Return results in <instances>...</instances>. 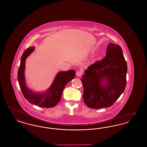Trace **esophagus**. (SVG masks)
<instances>
[{
	"mask_svg": "<svg viewBox=\"0 0 147 147\" xmlns=\"http://www.w3.org/2000/svg\"><path fill=\"white\" fill-rule=\"evenodd\" d=\"M82 74H83V71H81V70L78 71L77 73H76V74H77V76L78 77H80V76L82 75Z\"/></svg>",
	"mask_w": 147,
	"mask_h": 147,
	"instance_id": "1",
	"label": "esophagus"
}]
</instances>
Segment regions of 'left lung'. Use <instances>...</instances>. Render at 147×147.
<instances>
[{
    "label": "left lung",
    "mask_w": 147,
    "mask_h": 147,
    "mask_svg": "<svg viewBox=\"0 0 147 147\" xmlns=\"http://www.w3.org/2000/svg\"><path fill=\"white\" fill-rule=\"evenodd\" d=\"M106 56L85 70L84 102L91 109L111 106L126 88L127 65L121 47L109 43Z\"/></svg>",
    "instance_id": "1"
}]
</instances>
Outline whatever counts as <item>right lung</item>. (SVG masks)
Returning <instances> with one entry per match:
<instances>
[{"label": "right lung", "mask_w": 147, "mask_h": 147, "mask_svg": "<svg viewBox=\"0 0 147 147\" xmlns=\"http://www.w3.org/2000/svg\"><path fill=\"white\" fill-rule=\"evenodd\" d=\"M35 49V46L26 49L21 56L20 67L18 72L19 84L25 98L33 105L42 107H53L61 100L62 92L67 84L75 78L74 70L59 71L49 88L42 92H36L28 89L25 77L26 59Z\"/></svg>", "instance_id": "add662e5"}]
</instances>
